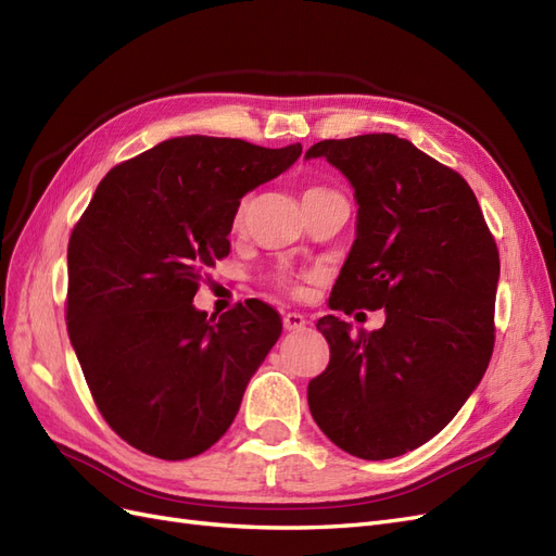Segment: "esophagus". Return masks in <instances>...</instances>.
<instances>
[{"instance_id": "esophagus-1", "label": "esophagus", "mask_w": 556, "mask_h": 556, "mask_svg": "<svg viewBox=\"0 0 556 556\" xmlns=\"http://www.w3.org/2000/svg\"><path fill=\"white\" fill-rule=\"evenodd\" d=\"M306 325H308V319L301 313H285L282 315V327L288 331H301V329H306Z\"/></svg>"}]
</instances>
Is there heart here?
Listing matches in <instances>:
<instances>
[{"mask_svg":"<svg viewBox=\"0 0 556 556\" xmlns=\"http://www.w3.org/2000/svg\"><path fill=\"white\" fill-rule=\"evenodd\" d=\"M319 192H329V190H325V188H313V190H308L306 194H319ZM243 215H245V208L241 206V208L237 211V225L243 223ZM274 282L278 285V288H282V290H290V292H296V290H299L296 282H294L290 276H285V274H276V276H274Z\"/></svg>","mask_w":556,"mask_h":556,"instance_id":"obj_1","label":"heart"}]
</instances>
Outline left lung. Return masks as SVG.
I'll use <instances>...</instances> for the list:
<instances>
[{
	"label": "left lung",
	"instance_id": "8db88e82",
	"mask_svg": "<svg viewBox=\"0 0 556 556\" xmlns=\"http://www.w3.org/2000/svg\"><path fill=\"white\" fill-rule=\"evenodd\" d=\"M306 157L333 164L359 204L329 308H384L376 331L317 319L331 355L308 382L311 415L352 457L392 459L445 429L486 371L496 241L468 182L394 134L319 141Z\"/></svg>",
	"mask_w": 556,
	"mask_h": 556
}]
</instances>
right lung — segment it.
Segmentation results:
<instances>
[{
	"label": "right lung",
	"instance_id": "right-lung-1",
	"mask_svg": "<svg viewBox=\"0 0 556 556\" xmlns=\"http://www.w3.org/2000/svg\"><path fill=\"white\" fill-rule=\"evenodd\" d=\"M301 143L178 137L97 185L66 266V329L109 427L150 457L180 462L217 443L282 331L248 299L220 317L192 306L206 268L229 255L245 192L299 160Z\"/></svg>",
	"mask_w": 556,
	"mask_h": 556
}]
</instances>
